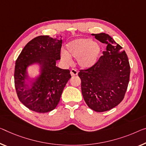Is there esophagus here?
Masks as SVG:
<instances>
[{
  "instance_id": "1",
  "label": "esophagus",
  "mask_w": 146,
  "mask_h": 146,
  "mask_svg": "<svg viewBox=\"0 0 146 146\" xmlns=\"http://www.w3.org/2000/svg\"><path fill=\"white\" fill-rule=\"evenodd\" d=\"M78 71L76 70V69H72L70 70V74L72 76H76L78 75Z\"/></svg>"
}]
</instances>
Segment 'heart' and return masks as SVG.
Masks as SVG:
<instances>
[{
  "label": "heart",
  "instance_id": "1",
  "mask_svg": "<svg viewBox=\"0 0 146 146\" xmlns=\"http://www.w3.org/2000/svg\"><path fill=\"white\" fill-rule=\"evenodd\" d=\"M66 47V51L62 53V60L67 63H70V57L76 58L82 68H89L95 65L101 51V47L98 42L87 38L71 40Z\"/></svg>",
  "mask_w": 146,
  "mask_h": 146
}]
</instances>
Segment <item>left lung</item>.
<instances>
[{
  "instance_id": "8db88e82",
  "label": "left lung",
  "mask_w": 146,
  "mask_h": 146,
  "mask_svg": "<svg viewBox=\"0 0 146 146\" xmlns=\"http://www.w3.org/2000/svg\"><path fill=\"white\" fill-rule=\"evenodd\" d=\"M107 44L106 51L93 66L78 74L85 102L91 110L102 112L122 101L129 85L130 64L122 47L106 33L92 34Z\"/></svg>"
}]
</instances>
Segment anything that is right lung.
<instances>
[{
  "label": "right lung",
  "mask_w": 146,
  "mask_h": 146,
  "mask_svg": "<svg viewBox=\"0 0 146 146\" xmlns=\"http://www.w3.org/2000/svg\"><path fill=\"white\" fill-rule=\"evenodd\" d=\"M62 40L39 36L28 42L15 61L14 82L19 99L27 108L38 113L54 110L70 79V70L56 66L60 59ZM40 66L35 78L28 76L30 66Z\"/></svg>",
  "instance_id": "1"
}]
</instances>
